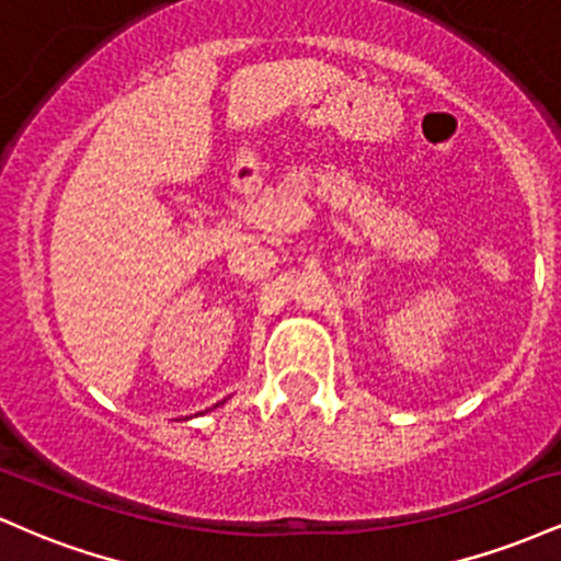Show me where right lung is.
Here are the masks:
<instances>
[{"label":"right lung","mask_w":561,"mask_h":561,"mask_svg":"<svg viewBox=\"0 0 561 561\" xmlns=\"http://www.w3.org/2000/svg\"><path fill=\"white\" fill-rule=\"evenodd\" d=\"M216 405H218V403H216Z\"/></svg>","instance_id":"add662e5"}]
</instances>
